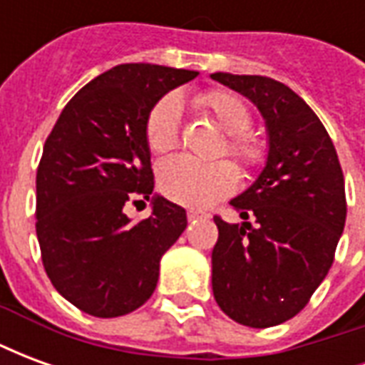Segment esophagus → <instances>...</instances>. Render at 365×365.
I'll list each match as a JSON object with an SVG mask.
<instances>
[{
    "mask_svg": "<svg viewBox=\"0 0 365 365\" xmlns=\"http://www.w3.org/2000/svg\"><path fill=\"white\" fill-rule=\"evenodd\" d=\"M201 217H203V213H199V211H193V209L187 211V219H190V221H197Z\"/></svg>",
    "mask_w": 365,
    "mask_h": 365,
    "instance_id": "obj_1",
    "label": "esophagus"
}]
</instances>
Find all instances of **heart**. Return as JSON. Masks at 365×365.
<instances>
[{
    "instance_id": "1",
    "label": "heart",
    "mask_w": 365,
    "mask_h": 365,
    "mask_svg": "<svg viewBox=\"0 0 365 365\" xmlns=\"http://www.w3.org/2000/svg\"><path fill=\"white\" fill-rule=\"evenodd\" d=\"M197 105L227 133V152L245 168L260 166L266 160V140L250 130L252 111L245 99L227 90H211L197 96ZM182 130V105L168 96L154 105L146 120V140L152 152L174 150ZM160 190L168 199L185 207L213 205L227 197L238 185V172L227 160L199 162L191 156H174L160 164Z\"/></svg>"
}]
</instances>
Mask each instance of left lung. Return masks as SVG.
<instances>
[{
	"mask_svg": "<svg viewBox=\"0 0 365 365\" xmlns=\"http://www.w3.org/2000/svg\"><path fill=\"white\" fill-rule=\"evenodd\" d=\"M211 78L260 109L269 138L266 168L230 201L245 222L215 217L213 295L232 321L268 329L293 319L329 274L346 222L344 175L321 119L285 83Z\"/></svg>",
	"mask_w": 365,
	"mask_h": 365,
	"instance_id": "left-lung-1",
	"label": "left lung"
}]
</instances>
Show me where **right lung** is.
I'll use <instances>...</instances> for the list:
<instances>
[{"label":"right lung","mask_w":365,"mask_h":365,"mask_svg":"<svg viewBox=\"0 0 365 365\" xmlns=\"http://www.w3.org/2000/svg\"><path fill=\"white\" fill-rule=\"evenodd\" d=\"M197 76L156 64H119L83 86L60 113L36 170V238L44 272L83 313L113 319L144 305L160 258L180 238L185 209L152 197L133 222L127 203L150 199L146 120L160 97Z\"/></svg>","instance_id":"add662e5"}]
</instances>
